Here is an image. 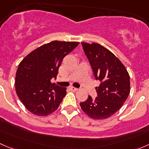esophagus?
I'll return each instance as SVG.
<instances>
[{"label": "esophagus", "mask_w": 149, "mask_h": 149, "mask_svg": "<svg viewBox=\"0 0 149 149\" xmlns=\"http://www.w3.org/2000/svg\"><path fill=\"white\" fill-rule=\"evenodd\" d=\"M69 88H70V89L71 90V91H77V90H78L77 88H76V87H73V86H70Z\"/></svg>", "instance_id": "esophagus-1"}]
</instances>
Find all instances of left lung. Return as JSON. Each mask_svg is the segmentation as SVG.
<instances>
[{
  "instance_id": "left-lung-1",
  "label": "left lung",
  "mask_w": 149,
  "mask_h": 149,
  "mask_svg": "<svg viewBox=\"0 0 149 149\" xmlns=\"http://www.w3.org/2000/svg\"><path fill=\"white\" fill-rule=\"evenodd\" d=\"M96 79L101 84L96 87L97 97L88 96L80 103L81 109L94 120H104L116 113L127 100L130 91V76L123 63L98 43L81 42Z\"/></svg>"
}]
</instances>
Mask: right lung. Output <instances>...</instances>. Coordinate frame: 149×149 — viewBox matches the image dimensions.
Returning a JSON list of instances; mask_svg holds the SVG:
<instances>
[{
	"label": "right lung",
	"instance_id": "right-lung-1",
	"mask_svg": "<svg viewBox=\"0 0 149 149\" xmlns=\"http://www.w3.org/2000/svg\"><path fill=\"white\" fill-rule=\"evenodd\" d=\"M78 42L55 40L43 45L28 54L19 63L15 88L25 107L37 116L55 112L66 94L65 87L51 83L66 55L79 45Z\"/></svg>",
	"mask_w": 149,
	"mask_h": 149
}]
</instances>
